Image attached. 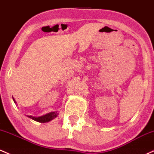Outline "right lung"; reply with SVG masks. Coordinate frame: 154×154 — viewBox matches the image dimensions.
<instances>
[{
	"label": "right lung",
	"instance_id": "obj_1",
	"mask_svg": "<svg viewBox=\"0 0 154 154\" xmlns=\"http://www.w3.org/2000/svg\"><path fill=\"white\" fill-rule=\"evenodd\" d=\"M13 100L14 102L17 104V102H16V100L14 98V97H13ZM58 114H58L57 111H51V112L48 113V114L41 116H29V115H26V116L30 118V119H32V120L38 122L45 123V122H48L51 121L52 119H55V118L58 116Z\"/></svg>",
	"mask_w": 154,
	"mask_h": 154
}]
</instances>
